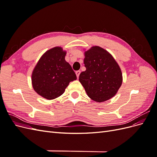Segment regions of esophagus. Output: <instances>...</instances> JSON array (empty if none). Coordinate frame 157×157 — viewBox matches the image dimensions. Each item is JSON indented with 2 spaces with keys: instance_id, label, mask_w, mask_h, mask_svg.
I'll return each instance as SVG.
<instances>
[{
  "instance_id": "1",
  "label": "esophagus",
  "mask_w": 157,
  "mask_h": 157,
  "mask_svg": "<svg viewBox=\"0 0 157 157\" xmlns=\"http://www.w3.org/2000/svg\"><path fill=\"white\" fill-rule=\"evenodd\" d=\"M75 73H76V75H77V78H78L79 77V75L80 74V71H76Z\"/></svg>"
}]
</instances>
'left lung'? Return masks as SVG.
I'll list each match as a JSON object with an SVG mask.
<instances>
[{"mask_svg":"<svg viewBox=\"0 0 157 157\" xmlns=\"http://www.w3.org/2000/svg\"><path fill=\"white\" fill-rule=\"evenodd\" d=\"M86 71L80 74L79 81L90 98L103 102L113 98L122 82L121 70L113 57L99 46L85 52Z\"/></svg>","mask_w":157,"mask_h":157,"instance_id":"1","label":"left lung"}]
</instances>
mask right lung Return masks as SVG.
<instances>
[{
	"instance_id": "1",
	"label": "right lung",
	"mask_w": 157,
	"mask_h": 157,
	"mask_svg": "<svg viewBox=\"0 0 157 157\" xmlns=\"http://www.w3.org/2000/svg\"><path fill=\"white\" fill-rule=\"evenodd\" d=\"M66 52L55 47L42 55L33 71L32 84L35 91L47 99H53L65 92L77 76L65 60Z\"/></svg>"
}]
</instances>
